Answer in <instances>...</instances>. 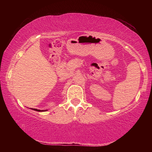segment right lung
I'll use <instances>...</instances> for the list:
<instances>
[{
  "mask_svg": "<svg viewBox=\"0 0 152 152\" xmlns=\"http://www.w3.org/2000/svg\"><path fill=\"white\" fill-rule=\"evenodd\" d=\"M33 109V110H36V111H44V110H38V109Z\"/></svg>",
  "mask_w": 152,
  "mask_h": 152,
  "instance_id": "obj_1",
  "label": "right lung"
}]
</instances>
